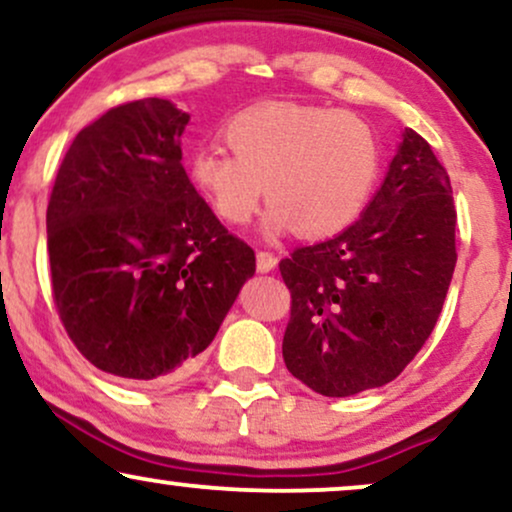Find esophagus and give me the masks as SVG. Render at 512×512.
Listing matches in <instances>:
<instances>
[{
  "label": "esophagus",
  "instance_id": "obj_1",
  "mask_svg": "<svg viewBox=\"0 0 512 512\" xmlns=\"http://www.w3.org/2000/svg\"><path fill=\"white\" fill-rule=\"evenodd\" d=\"M276 255L274 252H269V250H257V272H262V274H267V272H272V269L276 267Z\"/></svg>",
  "mask_w": 512,
  "mask_h": 512
}]
</instances>
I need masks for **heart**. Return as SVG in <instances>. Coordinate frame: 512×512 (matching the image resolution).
<instances>
[{
	"instance_id": "obj_1",
	"label": "heart",
	"mask_w": 512,
	"mask_h": 512,
	"mask_svg": "<svg viewBox=\"0 0 512 512\" xmlns=\"http://www.w3.org/2000/svg\"><path fill=\"white\" fill-rule=\"evenodd\" d=\"M230 152L205 145L188 159L190 181L229 226H245L267 190L264 229L326 238L367 207L381 171V145L367 121L348 112L267 102L226 123Z\"/></svg>"
}]
</instances>
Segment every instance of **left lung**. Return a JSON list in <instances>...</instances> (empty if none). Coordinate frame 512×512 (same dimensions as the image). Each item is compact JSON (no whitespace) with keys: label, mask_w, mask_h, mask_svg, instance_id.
<instances>
[{"label":"left lung","mask_w":512,"mask_h":512,"mask_svg":"<svg viewBox=\"0 0 512 512\" xmlns=\"http://www.w3.org/2000/svg\"><path fill=\"white\" fill-rule=\"evenodd\" d=\"M455 219L451 178L427 140L405 128L362 217L279 262L291 291L288 372L329 398L396 379L441 315L458 260Z\"/></svg>","instance_id":"obj_1"}]
</instances>
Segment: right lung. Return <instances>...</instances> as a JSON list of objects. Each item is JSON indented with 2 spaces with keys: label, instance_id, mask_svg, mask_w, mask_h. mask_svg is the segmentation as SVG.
Segmentation results:
<instances>
[{
  "label": "right lung",
  "instance_id": "add662e5",
  "mask_svg": "<svg viewBox=\"0 0 512 512\" xmlns=\"http://www.w3.org/2000/svg\"><path fill=\"white\" fill-rule=\"evenodd\" d=\"M188 121L159 97L112 107L73 138L49 195L61 324L85 360L128 384L186 369L255 274V250L183 169Z\"/></svg>",
  "mask_w": 512,
  "mask_h": 512
}]
</instances>
